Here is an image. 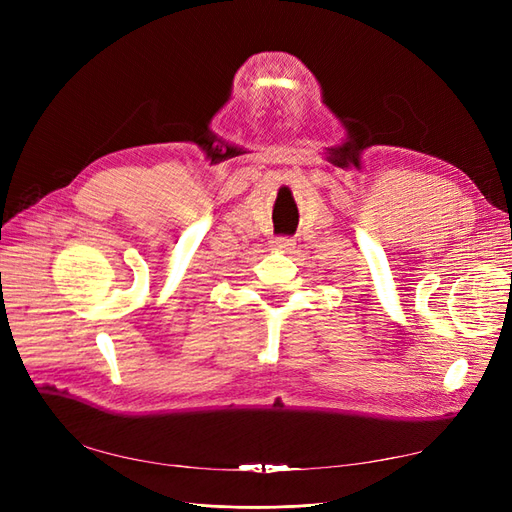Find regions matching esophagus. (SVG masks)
I'll return each mask as SVG.
<instances>
[{
	"instance_id": "1",
	"label": "esophagus",
	"mask_w": 512,
	"mask_h": 512,
	"mask_svg": "<svg viewBox=\"0 0 512 512\" xmlns=\"http://www.w3.org/2000/svg\"><path fill=\"white\" fill-rule=\"evenodd\" d=\"M271 243H273L275 250H282V252H290L292 247L297 245V243H294L292 237H275Z\"/></svg>"
}]
</instances>
